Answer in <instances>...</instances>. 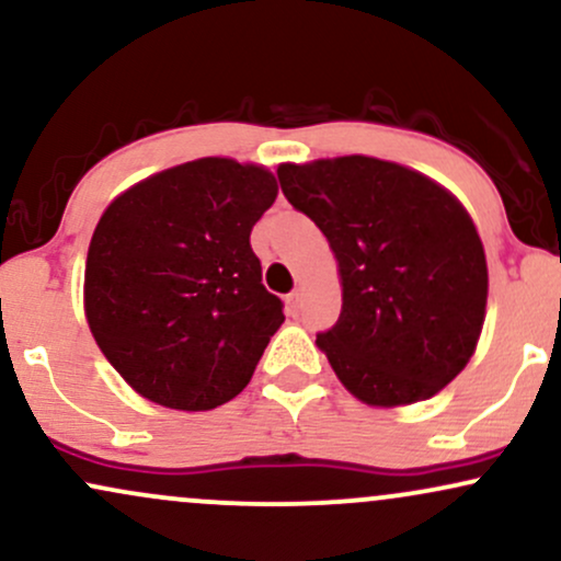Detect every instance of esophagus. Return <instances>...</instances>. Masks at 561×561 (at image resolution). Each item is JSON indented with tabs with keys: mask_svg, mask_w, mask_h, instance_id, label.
Masks as SVG:
<instances>
[{
	"mask_svg": "<svg viewBox=\"0 0 561 561\" xmlns=\"http://www.w3.org/2000/svg\"><path fill=\"white\" fill-rule=\"evenodd\" d=\"M300 289H293V293L287 295V311H289V317H298V311H300Z\"/></svg>",
	"mask_w": 561,
	"mask_h": 561,
	"instance_id": "obj_1",
	"label": "esophagus"
}]
</instances>
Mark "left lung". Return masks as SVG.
<instances>
[{"instance_id":"1","label":"left lung","mask_w":561,"mask_h":561,"mask_svg":"<svg viewBox=\"0 0 561 561\" xmlns=\"http://www.w3.org/2000/svg\"><path fill=\"white\" fill-rule=\"evenodd\" d=\"M276 176L337 259L343 311L317 345L340 382L369 405L446 388L472 358L488 300L485 250L459 199L366 156L285 163Z\"/></svg>"}]
</instances>
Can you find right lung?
Wrapping results in <instances>:
<instances>
[{"mask_svg":"<svg viewBox=\"0 0 561 561\" xmlns=\"http://www.w3.org/2000/svg\"><path fill=\"white\" fill-rule=\"evenodd\" d=\"M263 165L199 158L115 197L83 274L89 330L147 401L208 411L240 396L285 313L250 231L276 199Z\"/></svg>","mask_w":561,"mask_h":561,"instance_id":"obj_1","label":"right lung"}]
</instances>
